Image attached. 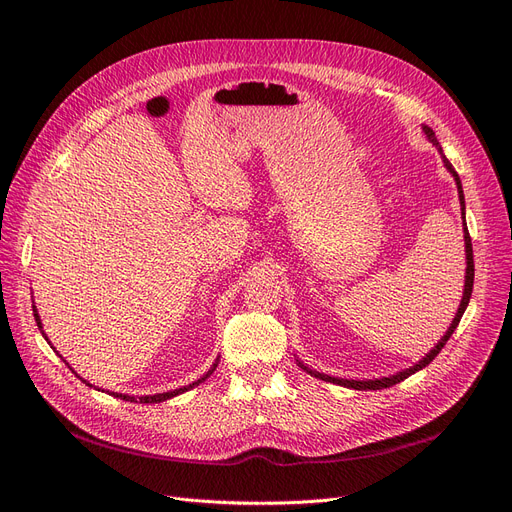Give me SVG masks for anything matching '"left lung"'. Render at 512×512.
<instances>
[{
  "mask_svg": "<svg viewBox=\"0 0 512 512\" xmlns=\"http://www.w3.org/2000/svg\"><path fill=\"white\" fill-rule=\"evenodd\" d=\"M425 129V133H427V138H429V142L441 152V157H443V150H441V146H439V142H437V138H435V131L431 129V127H422ZM443 163H446V167L450 169V173L454 175V180H456V186H458V196H460V207H462V219H464V194H462V184H460V177H458V173L454 171V167H452V163L443 157ZM464 226V249H466V280H464V295H462V301H460V307H458V314L454 316V322H452V326L448 328V332L446 335H443V339L431 349V353H427V358H422L416 366H412V368H408V370H404V372H397V374H393V376H387V379H376V381H347V379H335V376H328V374H320V372H311L314 376H318V379H322V381H326V383H335V385H343V387H351V389H358V391H364V389H370V391H376V389H387V387H393V385H397V383H402L404 379H408L410 374H414V372H418L420 368H425V366H429L435 358H437V353L443 349V345L448 343V339L454 335V330H456V326H458V322H460V318H462V314H464V309H466V305H469V301H471V293H473V280H475V263H473V244H471V234H469V228H466V224H462ZM303 366V364H301ZM305 368V366H303ZM307 370V368H305Z\"/></svg>",
  "mask_w": 512,
  "mask_h": 512,
  "instance_id": "8db88e82",
  "label": "left lung"
}]
</instances>
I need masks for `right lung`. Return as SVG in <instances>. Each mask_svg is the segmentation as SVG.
<instances>
[{
    "label": "right lung",
    "instance_id": "right-lung-1",
    "mask_svg": "<svg viewBox=\"0 0 512 512\" xmlns=\"http://www.w3.org/2000/svg\"><path fill=\"white\" fill-rule=\"evenodd\" d=\"M33 311H35V322H37V326H39V330H41V322H39V316H37V309L33 307ZM215 366L217 364H213V368L203 376V379H198V381H194L192 385H188V387H184V389H175V391H169V393H157V395H144V397H140V404H157V402H165V399H169V397H173V395H180V393H184V391H188V389H192L194 385H198V383H203L207 376L215 370ZM85 383V381H83ZM85 385H90V383H85ZM92 387V385H90ZM113 395H117V397H121V399H125V402H133V399L136 397H131V395H123V393H113Z\"/></svg>",
    "mask_w": 512,
    "mask_h": 512
}]
</instances>
